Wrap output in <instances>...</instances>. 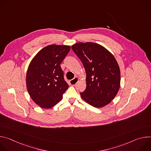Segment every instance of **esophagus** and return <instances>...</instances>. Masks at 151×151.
<instances>
[{
  "label": "esophagus",
  "mask_w": 151,
  "mask_h": 151,
  "mask_svg": "<svg viewBox=\"0 0 151 151\" xmlns=\"http://www.w3.org/2000/svg\"><path fill=\"white\" fill-rule=\"evenodd\" d=\"M78 82V77H75L73 79L70 81V83L72 85H75Z\"/></svg>",
  "instance_id": "obj_1"
}]
</instances>
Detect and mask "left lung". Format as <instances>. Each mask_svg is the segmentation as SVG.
I'll return each instance as SVG.
<instances>
[{"label":"left lung","mask_w":151,"mask_h":151,"mask_svg":"<svg viewBox=\"0 0 151 151\" xmlns=\"http://www.w3.org/2000/svg\"><path fill=\"white\" fill-rule=\"evenodd\" d=\"M72 49L82 61L87 74V87L80 93L82 99L95 107L110 103L119 91L121 81L119 68L114 56L93 42H79Z\"/></svg>","instance_id":"obj_1"}]
</instances>
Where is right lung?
<instances>
[{"label":"right lung","mask_w":151,"mask_h":151,"mask_svg":"<svg viewBox=\"0 0 151 151\" xmlns=\"http://www.w3.org/2000/svg\"><path fill=\"white\" fill-rule=\"evenodd\" d=\"M70 46L50 45L42 48L31 61L26 75L29 94L40 107L49 109L63 99L69 87L60 64Z\"/></svg>","instance_id":"right-lung-1"}]
</instances>
